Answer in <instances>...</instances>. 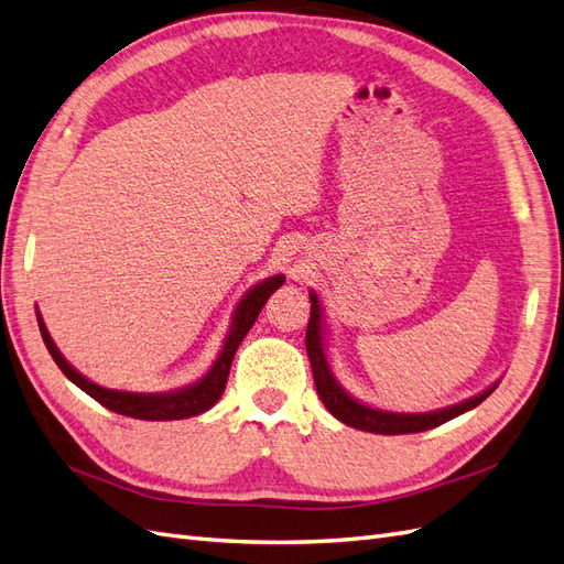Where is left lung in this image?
<instances>
[{
  "mask_svg": "<svg viewBox=\"0 0 564 564\" xmlns=\"http://www.w3.org/2000/svg\"><path fill=\"white\" fill-rule=\"evenodd\" d=\"M306 351L311 358L313 379L319 401L325 403L329 413L341 420L348 427H356L362 432H375V434H415V432H427L438 427L453 417H458L467 410L477 408L486 395H491L496 384L491 389L481 391L475 399H467L458 405H451L444 410H436V413H387V410H375L370 405H362L356 399H351L339 384L337 379L332 377V370L325 358L323 348V323H319V301L315 292H311V317L306 327Z\"/></svg>",
  "mask_w": 564,
  "mask_h": 564,
  "instance_id": "obj_1",
  "label": "left lung"
}]
</instances>
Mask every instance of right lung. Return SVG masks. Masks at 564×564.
I'll return each instance as SVG.
<instances>
[{
  "label": "right lung",
  "mask_w": 564,
  "mask_h": 564,
  "mask_svg": "<svg viewBox=\"0 0 564 564\" xmlns=\"http://www.w3.org/2000/svg\"><path fill=\"white\" fill-rule=\"evenodd\" d=\"M282 282H284V278L278 275V278H270L258 286H253L251 292L239 301V306L235 311V319H232V329H230V334H227L223 351H220L218 360L213 362L208 375L202 379V382H196V384L185 387L180 391H171V393L113 391V389H104L95 382H89V379H85L78 370H73L66 362V358L58 354V348L54 346L50 332H47V327H44L40 315H37V323H40L44 346H47V351L52 354L54 362L58 365V370L64 372L73 384H78L85 393L93 395V399L97 403H101L104 408L113 410V413H118V415L134 417V420H185L192 415H199V413H204V410L218 403V399L225 391L227 375H230V365H232V358L237 354L241 339L247 337V332L256 323V317L265 306V301L270 299L272 292H275V289L282 286Z\"/></svg>",
  "instance_id": "1"
}]
</instances>
